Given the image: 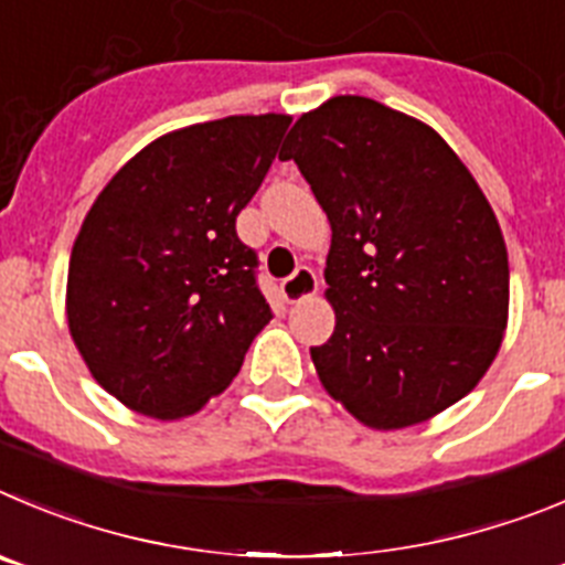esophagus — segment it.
<instances>
[{
  "label": "esophagus",
  "instance_id": "esophagus-1",
  "mask_svg": "<svg viewBox=\"0 0 565 565\" xmlns=\"http://www.w3.org/2000/svg\"><path fill=\"white\" fill-rule=\"evenodd\" d=\"M318 292V276L309 267H298L287 281L281 284V295L287 303H301L303 298H312Z\"/></svg>",
  "mask_w": 565,
  "mask_h": 565
}]
</instances>
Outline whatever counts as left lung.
I'll use <instances>...</instances> for the list:
<instances>
[{
  "label": "left lung",
  "instance_id": "8db88e82",
  "mask_svg": "<svg viewBox=\"0 0 565 565\" xmlns=\"http://www.w3.org/2000/svg\"><path fill=\"white\" fill-rule=\"evenodd\" d=\"M332 227L334 332L309 349L320 385L365 428L434 419L470 394L510 318L504 233L479 182L428 124L338 95L289 129Z\"/></svg>",
  "mask_w": 565,
  "mask_h": 565
}]
</instances>
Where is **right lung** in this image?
Segmentation results:
<instances>
[{
	"label": "right lung",
	"instance_id": "add662e5",
	"mask_svg": "<svg viewBox=\"0 0 565 565\" xmlns=\"http://www.w3.org/2000/svg\"><path fill=\"white\" fill-rule=\"evenodd\" d=\"M289 115L182 126L137 151L84 216L67 327L95 383L135 414L185 419L222 394L270 323L236 216Z\"/></svg>",
	"mask_w": 565,
	"mask_h": 565
}]
</instances>
